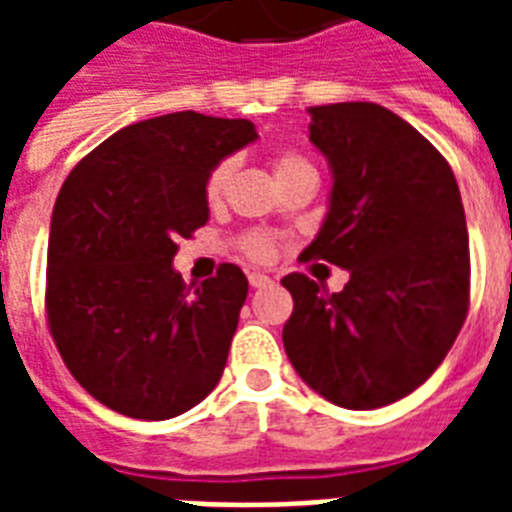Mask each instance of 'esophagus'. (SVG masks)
<instances>
[{
    "label": "esophagus",
    "mask_w": 512,
    "mask_h": 512,
    "mask_svg": "<svg viewBox=\"0 0 512 512\" xmlns=\"http://www.w3.org/2000/svg\"><path fill=\"white\" fill-rule=\"evenodd\" d=\"M249 284L255 289L268 287V284H271V276H265V273H249Z\"/></svg>",
    "instance_id": "esophagus-1"
}]
</instances>
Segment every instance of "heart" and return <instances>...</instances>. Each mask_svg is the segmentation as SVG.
Returning <instances> with one entry per match:
<instances>
[{"instance_id": "obj_1", "label": "heart", "mask_w": 512, "mask_h": 512, "mask_svg": "<svg viewBox=\"0 0 512 512\" xmlns=\"http://www.w3.org/2000/svg\"><path fill=\"white\" fill-rule=\"evenodd\" d=\"M273 172H276V180H287V177H297V175H313L316 177V170H313V164L305 159V156L295 154V151H281V154L273 156ZM233 175V162L231 159H223L220 164H215L207 175V183H204V193H207L209 204H217V201L223 199L225 188L231 183ZM244 252L252 260H271L273 255V241L265 236V233H249L244 236Z\"/></svg>"}]
</instances>
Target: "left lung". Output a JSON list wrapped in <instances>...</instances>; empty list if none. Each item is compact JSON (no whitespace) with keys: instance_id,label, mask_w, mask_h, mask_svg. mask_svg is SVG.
Returning <instances> with one entry per match:
<instances>
[{"instance_id":"left-lung-1","label":"left lung","mask_w":512,"mask_h":512,"mask_svg":"<svg viewBox=\"0 0 512 512\" xmlns=\"http://www.w3.org/2000/svg\"><path fill=\"white\" fill-rule=\"evenodd\" d=\"M311 143L332 170L329 212L305 260L350 273L327 292L305 273L284 350L316 393L345 409H380L417 390L460 335L470 249L460 188L446 159L377 103L313 106Z\"/></svg>"}]
</instances>
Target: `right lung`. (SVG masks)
<instances>
[{"instance_id": "obj_1", "label": "right lung", "mask_w": 512, "mask_h": 512, "mask_svg": "<svg viewBox=\"0 0 512 512\" xmlns=\"http://www.w3.org/2000/svg\"><path fill=\"white\" fill-rule=\"evenodd\" d=\"M252 140L247 119L156 116L103 140L60 188L47 324L68 372L108 409L170 420L220 382L247 276L223 263L217 276L185 287L172 260L177 239L209 220V170Z\"/></svg>"}]
</instances>
